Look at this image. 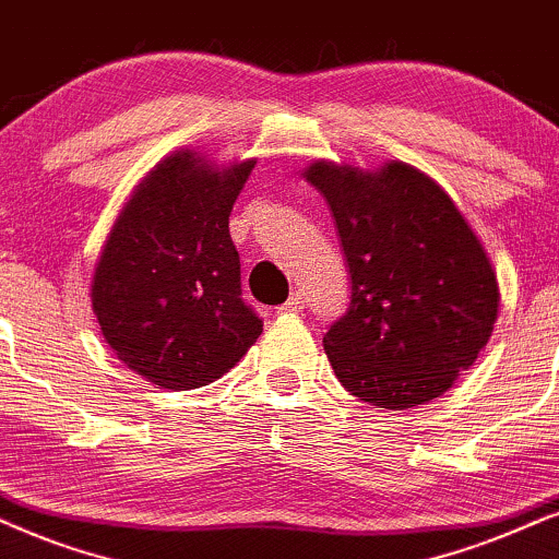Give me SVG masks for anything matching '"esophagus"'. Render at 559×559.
I'll list each match as a JSON object with an SVG mask.
<instances>
[{
	"instance_id": "obj_1",
	"label": "esophagus",
	"mask_w": 559,
	"mask_h": 559,
	"mask_svg": "<svg viewBox=\"0 0 559 559\" xmlns=\"http://www.w3.org/2000/svg\"><path fill=\"white\" fill-rule=\"evenodd\" d=\"M301 309H304L301 294H292V296H288V299L278 307V314H299Z\"/></svg>"
}]
</instances>
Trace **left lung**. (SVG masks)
<instances>
[{
  "instance_id": "8db88e82",
  "label": "left lung",
  "mask_w": 559,
  "mask_h": 559,
  "mask_svg": "<svg viewBox=\"0 0 559 559\" xmlns=\"http://www.w3.org/2000/svg\"><path fill=\"white\" fill-rule=\"evenodd\" d=\"M335 218L350 301L322 337L353 397L386 409L436 400L475 364L498 317V278L454 201L402 162L304 173Z\"/></svg>"
}]
</instances>
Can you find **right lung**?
Wrapping results in <instances>:
<instances>
[{"label":"right lung","instance_id":"add662e5","mask_svg":"<svg viewBox=\"0 0 559 559\" xmlns=\"http://www.w3.org/2000/svg\"><path fill=\"white\" fill-rule=\"evenodd\" d=\"M252 162L209 169L180 152L157 165L112 224L92 278L105 341L162 390L227 373L263 332L242 299L229 214Z\"/></svg>","mask_w":559,"mask_h":559}]
</instances>
